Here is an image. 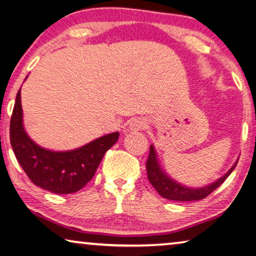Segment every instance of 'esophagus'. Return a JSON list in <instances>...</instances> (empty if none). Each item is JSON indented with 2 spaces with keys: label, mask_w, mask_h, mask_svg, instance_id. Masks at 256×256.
<instances>
[{
  "label": "esophagus",
  "mask_w": 256,
  "mask_h": 256,
  "mask_svg": "<svg viewBox=\"0 0 256 256\" xmlns=\"http://www.w3.org/2000/svg\"><path fill=\"white\" fill-rule=\"evenodd\" d=\"M146 128H147V122H146V120L142 118V117L133 120L131 123H130V128H131L132 131H139V130H144Z\"/></svg>",
  "instance_id": "1"
}]
</instances>
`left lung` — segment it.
Listing matches in <instances>:
<instances>
[{"mask_svg": "<svg viewBox=\"0 0 256 256\" xmlns=\"http://www.w3.org/2000/svg\"><path fill=\"white\" fill-rule=\"evenodd\" d=\"M236 163L234 164L228 172L220 179L213 182L212 184H208L202 188H189V186H184L180 184H178L174 180H172L168 174H165L163 170L160 168V163L157 160V155L155 152L154 146H150L149 150V156L147 160V176L148 180L154 188L156 189V192L160 194L162 197L166 198V200H179V202H192V200H200L202 198L208 197L210 194H212L218 186H220L224 180L230 176V173L234 171V168H236Z\"/></svg>", "mask_w": 256, "mask_h": 256, "instance_id": "left-lung-1", "label": "left lung"}]
</instances>
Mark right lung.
Here are the masks:
<instances>
[{
    "mask_svg": "<svg viewBox=\"0 0 256 256\" xmlns=\"http://www.w3.org/2000/svg\"><path fill=\"white\" fill-rule=\"evenodd\" d=\"M20 88L10 120V142L16 158L34 184L54 194L78 192L90 181L120 133L98 138L70 152H52L36 144L24 128Z\"/></svg>",
    "mask_w": 256,
    "mask_h": 256,
    "instance_id": "add662e5",
    "label": "right lung"
}]
</instances>
